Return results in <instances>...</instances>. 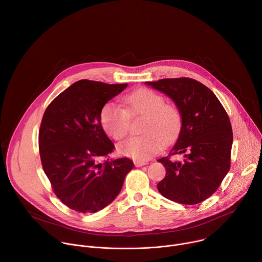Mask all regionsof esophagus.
Segmentation results:
<instances>
[{"label": "esophagus", "mask_w": 262, "mask_h": 262, "mask_svg": "<svg viewBox=\"0 0 262 262\" xmlns=\"http://www.w3.org/2000/svg\"><path fill=\"white\" fill-rule=\"evenodd\" d=\"M134 164H135L136 167H142V166H144V165H146V164H148V163L145 162V161H135Z\"/></svg>", "instance_id": "34e87169"}]
</instances>
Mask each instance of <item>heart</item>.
Listing matches in <instances>:
<instances>
[{
	"mask_svg": "<svg viewBox=\"0 0 262 262\" xmlns=\"http://www.w3.org/2000/svg\"><path fill=\"white\" fill-rule=\"evenodd\" d=\"M126 110L114 102H106L100 111V123L114 140L123 139L129 129L130 116L144 114L141 136L130 137L118 145L120 155L145 161L160 151L164 142L171 141L179 132V110L165 102L164 96L147 88L138 89L123 97Z\"/></svg>",
	"mask_w": 262,
	"mask_h": 262,
	"instance_id": "b5f03b06",
	"label": "heart"
}]
</instances>
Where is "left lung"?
Returning a JSON list of instances; mask_svg holds the SVG:
<instances>
[{"instance_id": "obj_1", "label": "left lung", "mask_w": 262, "mask_h": 262, "mask_svg": "<svg viewBox=\"0 0 262 262\" xmlns=\"http://www.w3.org/2000/svg\"><path fill=\"white\" fill-rule=\"evenodd\" d=\"M173 99L181 115V128L168 157L158 160L166 168L159 192L181 204H198L210 197L230 169L233 134L225 108L213 92L190 78L147 82ZM182 154V162L171 157Z\"/></svg>"}]
</instances>
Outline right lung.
I'll return each mask as SVG.
<instances>
[{
    "label": "right lung",
    "mask_w": 262,
    "mask_h": 262,
    "mask_svg": "<svg viewBox=\"0 0 262 262\" xmlns=\"http://www.w3.org/2000/svg\"><path fill=\"white\" fill-rule=\"evenodd\" d=\"M126 86L78 81L43 114L38 138L43 171L55 195L78 212H96L110 204L134 168L127 158L108 161L115 146L100 123L101 107Z\"/></svg>",
    "instance_id": "right-lung-1"
}]
</instances>
